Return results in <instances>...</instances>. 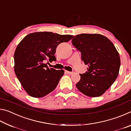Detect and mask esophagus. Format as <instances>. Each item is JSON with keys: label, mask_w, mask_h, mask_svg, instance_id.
Here are the masks:
<instances>
[{"label": "esophagus", "mask_w": 131, "mask_h": 131, "mask_svg": "<svg viewBox=\"0 0 131 131\" xmlns=\"http://www.w3.org/2000/svg\"><path fill=\"white\" fill-rule=\"evenodd\" d=\"M65 72L67 73L68 74H72L74 73L73 72H69V71H68V70H65Z\"/></svg>", "instance_id": "34e87169"}]
</instances>
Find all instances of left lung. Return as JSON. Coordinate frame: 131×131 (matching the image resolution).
<instances>
[{
    "label": "left lung",
    "instance_id": "1",
    "mask_svg": "<svg viewBox=\"0 0 131 131\" xmlns=\"http://www.w3.org/2000/svg\"><path fill=\"white\" fill-rule=\"evenodd\" d=\"M72 42L80 51L82 61L88 65L87 72L80 74L77 89L86 96H101L118 75L120 58L118 51L109 39L100 34L77 35Z\"/></svg>",
    "mask_w": 131,
    "mask_h": 131
}]
</instances>
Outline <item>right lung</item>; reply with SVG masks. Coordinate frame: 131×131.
Segmentation results:
<instances>
[{"label": "right lung", "instance_id": "1", "mask_svg": "<svg viewBox=\"0 0 131 131\" xmlns=\"http://www.w3.org/2000/svg\"><path fill=\"white\" fill-rule=\"evenodd\" d=\"M72 37L50 32H34L26 35L18 44L14 55V72L30 96L43 97L56 88L64 70L49 68L46 62L56 61L57 46Z\"/></svg>", "mask_w": 131, "mask_h": 131}]
</instances>
